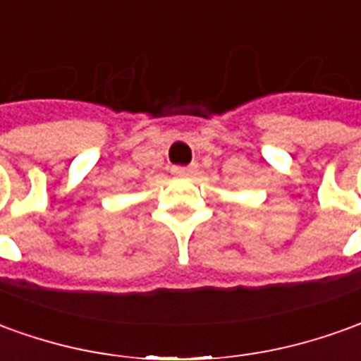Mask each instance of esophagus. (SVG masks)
<instances>
[{
	"label": "esophagus",
	"instance_id": "obj_1",
	"mask_svg": "<svg viewBox=\"0 0 361 361\" xmlns=\"http://www.w3.org/2000/svg\"><path fill=\"white\" fill-rule=\"evenodd\" d=\"M195 172H197V164H191V166H173L172 168L173 176H180V178L193 176Z\"/></svg>",
	"mask_w": 361,
	"mask_h": 361
}]
</instances>
